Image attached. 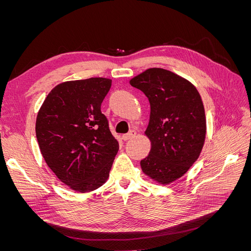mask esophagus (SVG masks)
<instances>
[{"mask_svg": "<svg viewBox=\"0 0 251 251\" xmlns=\"http://www.w3.org/2000/svg\"><path fill=\"white\" fill-rule=\"evenodd\" d=\"M135 135H136V131L132 130V131H130V132H128L127 134H125V135H123V139H124L125 141H126V140H128V139H131V138H133Z\"/></svg>", "mask_w": 251, "mask_h": 251, "instance_id": "34e87169", "label": "esophagus"}]
</instances>
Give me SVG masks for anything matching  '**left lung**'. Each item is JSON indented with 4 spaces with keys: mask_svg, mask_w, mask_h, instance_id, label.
<instances>
[{
    "mask_svg": "<svg viewBox=\"0 0 251 251\" xmlns=\"http://www.w3.org/2000/svg\"><path fill=\"white\" fill-rule=\"evenodd\" d=\"M151 105L147 137L151 151L140 161L142 172L159 184L179 179L199 158L206 118L198 90L191 81L161 68H151L130 80Z\"/></svg>",
    "mask_w": 251,
    "mask_h": 251,
    "instance_id": "1",
    "label": "left lung"
}]
</instances>
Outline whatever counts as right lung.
<instances>
[{
    "label": "right lung",
    "mask_w": 251,
    "mask_h": 251,
    "mask_svg": "<svg viewBox=\"0 0 251 251\" xmlns=\"http://www.w3.org/2000/svg\"><path fill=\"white\" fill-rule=\"evenodd\" d=\"M112 79L91 77L53 88L37 113L36 139L55 176L78 193L100 187L119 150L100 105Z\"/></svg>",
    "instance_id": "1"
}]
</instances>
